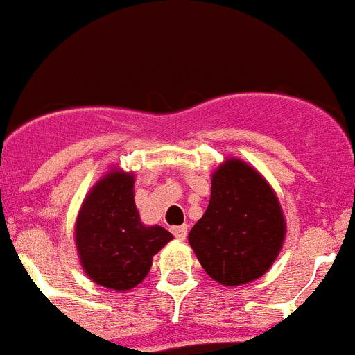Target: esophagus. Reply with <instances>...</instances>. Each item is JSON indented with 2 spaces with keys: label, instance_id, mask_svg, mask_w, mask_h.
I'll return each instance as SVG.
<instances>
[{
  "label": "esophagus",
  "instance_id": "1",
  "mask_svg": "<svg viewBox=\"0 0 355 355\" xmlns=\"http://www.w3.org/2000/svg\"><path fill=\"white\" fill-rule=\"evenodd\" d=\"M172 234H174L178 240H184L188 234V227L187 225H178V227H172Z\"/></svg>",
  "mask_w": 355,
  "mask_h": 355
}]
</instances>
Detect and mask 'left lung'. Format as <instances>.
<instances>
[{"instance_id": "obj_1", "label": "left lung", "mask_w": 355, "mask_h": 355, "mask_svg": "<svg viewBox=\"0 0 355 355\" xmlns=\"http://www.w3.org/2000/svg\"><path fill=\"white\" fill-rule=\"evenodd\" d=\"M286 234L283 209L258 171L229 158L211 175V197L188 241L206 274L224 286L259 279Z\"/></svg>"}]
</instances>
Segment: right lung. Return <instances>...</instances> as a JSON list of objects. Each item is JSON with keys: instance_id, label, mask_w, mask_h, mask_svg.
<instances>
[{"instance_id": "right-lung-1", "label": "right lung", "mask_w": 355, "mask_h": 355, "mask_svg": "<svg viewBox=\"0 0 355 355\" xmlns=\"http://www.w3.org/2000/svg\"><path fill=\"white\" fill-rule=\"evenodd\" d=\"M133 174L110 171L85 197L76 218V247L85 274L99 286L126 291L142 283L153 256L172 240L144 225L135 206Z\"/></svg>"}]
</instances>
